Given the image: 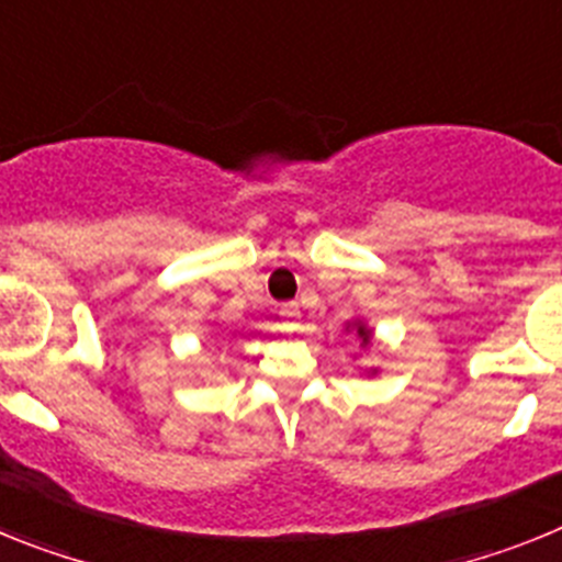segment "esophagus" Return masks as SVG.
<instances>
[{
    "instance_id": "1",
    "label": "esophagus",
    "mask_w": 562,
    "mask_h": 562,
    "mask_svg": "<svg viewBox=\"0 0 562 562\" xmlns=\"http://www.w3.org/2000/svg\"><path fill=\"white\" fill-rule=\"evenodd\" d=\"M281 317H284L286 329H297V321H301V310L295 304L281 306Z\"/></svg>"
}]
</instances>
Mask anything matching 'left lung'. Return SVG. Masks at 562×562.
I'll use <instances>...</instances> for the list:
<instances>
[{
    "label": "left lung",
    "mask_w": 562,
    "mask_h": 562,
    "mask_svg": "<svg viewBox=\"0 0 562 562\" xmlns=\"http://www.w3.org/2000/svg\"><path fill=\"white\" fill-rule=\"evenodd\" d=\"M346 331H351V335L360 340L362 351H369L371 346H374V329H371V326L366 324L362 317H355V321H349V324H346ZM369 374H376V369H371Z\"/></svg>",
    "instance_id": "1"
}]
</instances>
